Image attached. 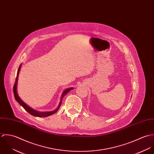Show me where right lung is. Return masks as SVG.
<instances>
[{
    "instance_id": "right-lung-1",
    "label": "right lung",
    "mask_w": 154,
    "mask_h": 154,
    "mask_svg": "<svg viewBox=\"0 0 154 154\" xmlns=\"http://www.w3.org/2000/svg\"><path fill=\"white\" fill-rule=\"evenodd\" d=\"M21 66V65H20V66L19 68H18V72H17V78H16L15 82V84H14V89H13V90H14V97H15V98L16 101H17L21 106H22V107H23L25 110H26L27 112H28L30 114H31V115H32V116H35V117H47V116H50V115H52V114H54L57 110L59 109V108H60V106H61V104H62V100H63V98L64 97V96L66 95V94H67L69 91H70L71 89H72L73 88H68V89H66V90L63 92V94H62V97H61V100H60V104H59L58 107H57L56 110H54V111H50V112H38V111H36V110H34V109H31V107H29V106H28L26 104H25V103L22 101V100H21V98L19 97V96H18V94H17V82H18V74H19V72H20V70Z\"/></svg>"
}]
</instances>
